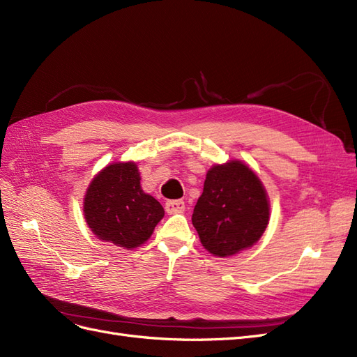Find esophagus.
<instances>
[{
	"instance_id": "esophagus-1",
	"label": "esophagus",
	"mask_w": 357,
	"mask_h": 357,
	"mask_svg": "<svg viewBox=\"0 0 357 357\" xmlns=\"http://www.w3.org/2000/svg\"><path fill=\"white\" fill-rule=\"evenodd\" d=\"M185 210V201L177 199V201H168L165 204V211L168 214H174V213H181Z\"/></svg>"
}]
</instances>
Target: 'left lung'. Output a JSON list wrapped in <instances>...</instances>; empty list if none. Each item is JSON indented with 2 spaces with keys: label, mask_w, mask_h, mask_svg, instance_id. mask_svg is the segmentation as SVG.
<instances>
[{
  "label": "left lung",
  "mask_w": 357,
  "mask_h": 357,
  "mask_svg": "<svg viewBox=\"0 0 357 357\" xmlns=\"http://www.w3.org/2000/svg\"><path fill=\"white\" fill-rule=\"evenodd\" d=\"M269 222V201L262 181L241 160L208 169L192 214L204 248L228 257L252 247Z\"/></svg>",
  "instance_id": "obj_1"
}]
</instances>
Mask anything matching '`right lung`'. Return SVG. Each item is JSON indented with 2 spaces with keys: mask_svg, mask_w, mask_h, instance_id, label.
Wrapping results in <instances>:
<instances>
[{
  "mask_svg": "<svg viewBox=\"0 0 357 357\" xmlns=\"http://www.w3.org/2000/svg\"><path fill=\"white\" fill-rule=\"evenodd\" d=\"M135 162H116L101 169L86 190L83 213L102 241L131 250L144 244L164 218V208L139 185Z\"/></svg>",
  "mask_w": 357,
  "mask_h": 357,
  "instance_id": "1",
  "label": "right lung"
}]
</instances>
